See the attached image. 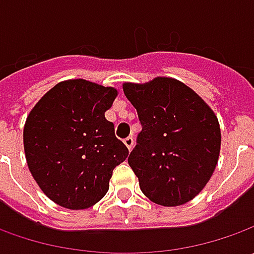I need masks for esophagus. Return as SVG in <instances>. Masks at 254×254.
<instances>
[{
	"label": "esophagus",
	"instance_id": "1",
	"mask_svg": "<svg viewBox=\"0 0 254 254\" xmlns=\"http://www.w3.org/2000/svg\"><path fill=\"white\" fill-rule=\"evenodd\" d=\"M124 144H126V147L128 148V151H131L132 147H134V138H132V137H127V138L124 140Z\"/></svg>",
	"mask_w": 254,
	"mask_h": 254
}]
</instances>
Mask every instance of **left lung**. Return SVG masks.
Segmentation results:
<instances>
[{
  "mask_svg": "<svg viewBox=\"0 0 254 254\" xmlns=\"http://www.w3.org/2000/svg\"><path fill=\"white\" fill-rule=\"evenodd\" d=\"M142 130L128 164L142 193L162 206L192 200L218 165L220 126L199 94L177 79L157 76L145 83H123Z\"/></svg>",
  "mask_w": 254,
  "mask_h": 254,
  "instance_id": "left-lung-1",
  "label": "left lung"
}]
</instances>
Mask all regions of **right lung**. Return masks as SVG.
Masks as SVG:
<instances>
[{"instance_id":"obj_1","label":"right lung","mask_w":254,"mask_h":254,"mask_svg":"<svg viewBox=\"0 0 254 254\" xmlns=\"http://www.w3.org/2000/svg\"><path fill=\"white\" fill-rule=\"evenodd\" d=\"M117 89L84 79L55 84L24 126L28 168L45 195L66 209H87L109 190L113 170L128 157L104 113Z\"/></svg>"}]
</instances>
